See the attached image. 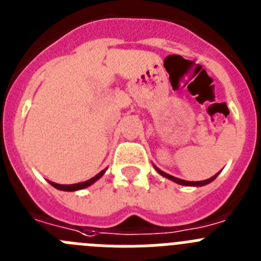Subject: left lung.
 Segmentation results:
<instances>
[{
    "label": "left lung",
    "mask_w": 261,
    "mask_h": 261,
    "mask_svg": "<svg viewBox=\"0 0 261 261\" xmlns=\"http://www.w3.org/2000/svg\"><path fill=\"white\" fill-rule=\"evenodd\" d=\"M154 169H156V170L159 171V173L161 175H164V177L169 178V179H171V180H173V182L178 183V185H183V186H204V185H208V183H211V182H212V180H215L216 177H217V175H218V173H217V174L213 175V177L210 178V179L198 180V182H190V180H183V179H179V178L173 177V175H170V174H166L165 171L160 170V169L156 168V166H154Z\"/></svg>",
    "instance_id": "obj_1"
}]
</instances>
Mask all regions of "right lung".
<instances>
[{"mask_svg": "<svg viewBox=\"0 0 261 261\" xmlns=\"http://www.w3.org/2000/svg\"><path fill=\"white\" fill-rule=\"evenodd\" d=\"M105 173V170H101L98 174H96L95 177L91 178V179L86 180V182H82V183H75V185H58V183H55V182H49L53 187H56V189L58 190H62V191H76V190H82V189H86V187H88L90 185H92L95 180H97L98 178L101 177L102 174Z\"/></svg>", "mask_w": 261, "mask_h": 261, "instance_id": "add662e5", "label": "right lung"}]
</instances>
